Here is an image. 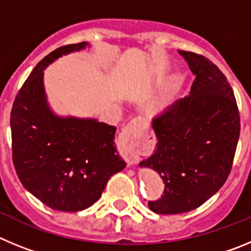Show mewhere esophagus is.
Returning <instances> with one entry per match:
<instances>
[{
    "mask_svg": "<svg viewBox=\"0 0 251 251\" xmlns=\"http://www.w3.org/2000/svg\"><path fill=\"white\" fill-rule=\"evenodd\" d=\"M147 127V123L142 118H134L123 128L119 134L118 150L128 165H136L139 161V141L143 128Z\"/></svg>",
    "mask_w": 251,
    "mask_h": 251,
    "instance_id": "esophagus-1",
    "label": "esophagus"
}]
</instances>
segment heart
Segmentation results:
<instances>
[{"instance_id": "heart-1", "label": "heart", "mask_w": 251, "mask_h": 251, "mask_svg": "<svg viewBox=\"0 0 251 251\" xmlns=\"http://www.w3.org/2000/svg\"><path fill=\"white\" fill-rule=\"evenodd\" d=\"M178 89H179V80L178 79H174V80L170 83V85L166 88L165 92L154 99V101L152 103L153 112H156V113L163 112V110L170 105L171 101L174 100L177 92H178Z\"/></svg>"}]
</instances>
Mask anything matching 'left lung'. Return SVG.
<instances>
[{"label":"left lung","mask_w":251,"mask_h":251,"mask_svg":"<svg viewBox=\"0 0 251 251\" xmlns=\"http://www.w3.org/2000/svg\"><path fill=\"white\" fill-rule=\"evenodd\" d=\"M178 54L196 79L188 97L154 119L157 148L139 162V167L156 171L165 183V195L148 202L162 215L192 211L220 190L240 134L238 105L225 75L201 55Z\"/></svg>","instance_id":"left-lung-1"}]
</instances>
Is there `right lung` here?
<instances>
[{
	"label": "right lung",
	"mask_w": 251,
	"mask_h": 251,
	"mask_svg": "<svg viewBox=\"0 0 251 251\" xmlns=\"http://www.w3.org/2000/svg\"><path fill=\"white\" fill-rule=\"evenodd\" d=\"M90 46H63L44 57L20 89L11 112L17 176L30 194L57 211L90 207L108 179L127 166L114 146L117 128L97 118L59 115L49 104L44 70L59 57Z\"/></svg>",
	"instance_id": "obj_1"
}]
</instances>
